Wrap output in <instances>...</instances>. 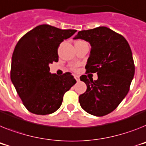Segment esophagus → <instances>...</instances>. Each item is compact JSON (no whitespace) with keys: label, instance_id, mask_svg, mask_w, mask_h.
Here are the masks:
<instances>
[{"label":"esophagus","instance_id":"34e87169","mask_svg":"<svg viewBox=\"0 0 146 146\" xmlns=\"http://www.w3.org/2000/svg\"><path fill=\"white\" fill-rule=\"evenodd\" d=\"M74 77H75L76 80L77 82H79V81H80V79H79V76L76 75V76H74Z\"/></svg>","mask_w":146,"mask_h":146}]
</instances>
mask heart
Here are the masks:
<instances>
[{
	"label": "heart",
	"instance_id": "obj_1",
	"mask_svg": "<svg viewBox=\"0 0 146 146\" xmlns=\"http://www.w3.org/2000/svg\"><path fill=\"white\" fill-rule=\"evenodd\" d=\"M82 41H79H79H76V43H79V42H82ZM76 43H75V44H76ZM72 68H73V69H76L75 67H72Z\"/></svg>",
	"mask_w": 146,
	"mask_h": 146
}]
</instances>
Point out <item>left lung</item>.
Returning <instances> with one entry per match:
<instances>
[{
  "instance_id": "left-lung-1",
  "label": "left lung",
  "mask_w": 146,
  "mask_h": 146,
  "mask_svg": "<svg viewBox=\"0 0 146 146\" xmlns=\"http://www.w3.org/2000/svg\"><path fill=\"white\" fill-rule=\"evenodd\" d=\"M78 38L91 46L86 74L98 75L97 80L80 76L87 90L79 96V103L88 113L102 117L114 111L129 91L135 72L131 50L122 35L105 27L79 31L74 38Z\"/></svg>"
}]
</instances>
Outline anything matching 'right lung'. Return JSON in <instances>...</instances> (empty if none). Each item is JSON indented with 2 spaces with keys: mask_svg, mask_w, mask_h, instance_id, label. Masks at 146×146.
<instances>
[{
  "mask_svg": "<svg viewBox=\"0 0 146 146\" xmlns=\"http://www.w3.org/2000/svg\"><path fill=\"white\" fill-rule=\"evenodd\" d=\"M76 29L39 25L21 38L12 57L10 78L18 96L29 112L46 115L57 111L63 96L76 81L70 73L51 74L49 64L58 61V48Z\"/></svg>",
  "mask_w": 146,
  "mask_h": 146,
  "instance_id": "obj_1",
  "label": "right lung"
}]
</instances>
